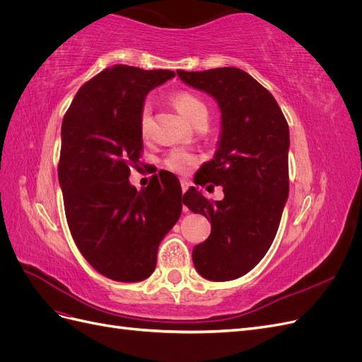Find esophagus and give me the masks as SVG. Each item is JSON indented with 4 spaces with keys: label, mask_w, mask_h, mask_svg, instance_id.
<instances>
[{
    "label": "esophagus",
    "mask_w": 362,
    "mask_h": 362,
    "mask_svg": "<svg viewBox=\"0 0 362 362\" xmlns=\"http://www.w3.org/2000/svg\"><path fill=\"white\" fill-rule=\"evenodd\" d=\"M189 187H190V181H187V180H181V189H182V192H184V193L189 190Z\"/></svg>",
    "instance_id": "esophagus-1"
}]
</instances>
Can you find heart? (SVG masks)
Wrapping results in <instances>:
<instances>
[{
  "label": "heart",
  "mask_w": 362,
  "mask_h": 362,
  "mask_svg": "<svg viewBox=\"0 0 362 362\" xmlns=\"http://www.w3.org/2000/svg\"><path fill=\"white\" fill-rule=\"evenodd\" d=\"M172 103L175 108H177V110L182 115V117L187 119L192 124L198 122L201 117H206L205 104L199 100L198 96L187 90H180L177 93H173ZM149 125H151V107L146 104L140 112V133L144 136L148 134ZM196 163H198V157L192 154V152L184 151V149H173L169 152L166 160H164V166L175 173H185L190 168H193Z\"/></svg>",
  "instance_id": "b5f03b06"
}]
</instances>
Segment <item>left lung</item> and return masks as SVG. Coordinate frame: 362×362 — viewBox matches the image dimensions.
<instances>
[{
	"label": "left lung",
	"instance_id": "left-lung-1",
	"mask_svg": "<svg viewBox=\"0 0 362 362\" xmlns=\"http://www.w3.org/2000/svg\"><path fill=\"white\" fill-rule=\"evenodd\" d=\"M177 74L211 95L222 112L216 157L194 182L222 185L225 198L208 201L196 189L182 198L211 222L210 237L193 249V264L206 279L233 281L258 264L278 233L288 198V124L273 95L242 69Z\"/></svg>",
	"mask_w": 362,
	"mask_h": 362
}]
</instances>
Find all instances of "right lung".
Masks as SVG:
<instances>
[{
  "label": "right lung",
  "mask_w": 362,
  "mask_h": 362,
  "mask_svg": "<svg viewBox=\"0 0 362 362\" xmlns=\"http://www.w3.org/2000/svg\"><path fill=\"white\" fill-rule=\"evenodd\" d=\"M173 76L115 64L80 87L63 117L59 181L69 231L86 261L113 281L151 276L160 242L181 216L173 173L152 175L141 190L128 180L144 151L145 96Z\"/></svg>",
  "instance_id": "obj_1"
}]
</instances>
